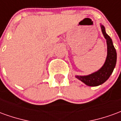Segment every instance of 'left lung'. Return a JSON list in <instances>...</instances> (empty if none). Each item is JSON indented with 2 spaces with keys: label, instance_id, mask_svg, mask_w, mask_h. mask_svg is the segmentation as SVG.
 <instances>
[{
  "label": "left lung",
  "instance_id": "left-lung-1",
  "mask_svg": "<svg viewBox=\"0 0 121 121\" xmlns=\"http://www.w3.org/2000/svg\"><path fill=\"white\" fill-rule=\"evenodd\" d=\"M100 27L107 43V57L104 65L99 70L93 73L86 76L76 75V78L88 86H98L104 83L111 76L117 62V52L112 39L107 34L105 27L101 24Z\"/></svg>",
  "mask_w": 121,
  "mask_h": 121
}]
</instances>
